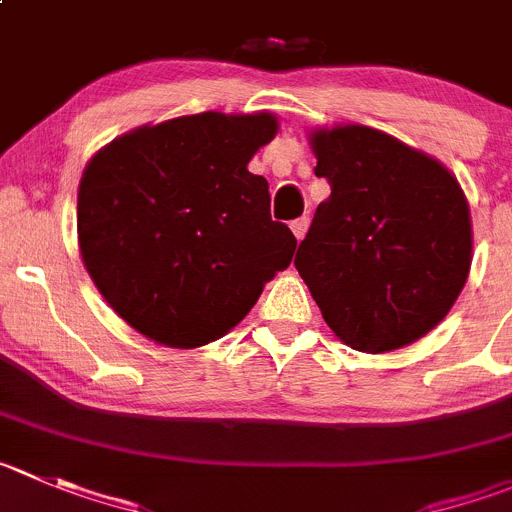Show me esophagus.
<instances>
[{
	"instance_id": "obj_1",
	"label": "esophagus",
	"mask_w": 512,
	"mask_h": 512,
	"mask_svg": "<svg viewBox=\"0 0 512 512\" xmlns=\"http://www.w3.org/2000/svg\"><path fill=\"white\" fill-rule=\"evenodd\" d=\"M307 225H310V217H297V220H292V222H290V230L295 232L297 240H302V237H305Z\"/></svg>"
}]
</instances>
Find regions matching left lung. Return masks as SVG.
<instances>
[{
    "mask_svg": "<svg viewBox=\"0 0 512 512\" xmlns=\"http://www.w3.org/2000/svg\"><path fill=\"white\" fill-rule=\"evenodd\" d=\"M330 182L295 267L345 345L390 352L450 312L473 262L470 207L435 157L362 124L310 135Z\"/></svg>",
    "mask_w": 512,
    "mask_h": 512,
    "instance_id": "left-lung-1",
    "label": "left lung"
}]
</instances>
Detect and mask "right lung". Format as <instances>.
Here are the masks:
<instances>
[{"label": "right lung", "instance_id": "right-lung-1", "mask_svg": "<svg viewBox=\"0 0 512 512\" xmlns=\"http://www.w3.org/2000/svg\"><path fill=\"white\" fill-rule=\"evenodd\" d=\"M277 135L270 112L145 124L87 162L77 195L89 277L130 327L167 347L230 332L285 270L297 240L247 170Z\"/></svg>", "mask_w": 512, "mask_h": 512}]
</instances>
